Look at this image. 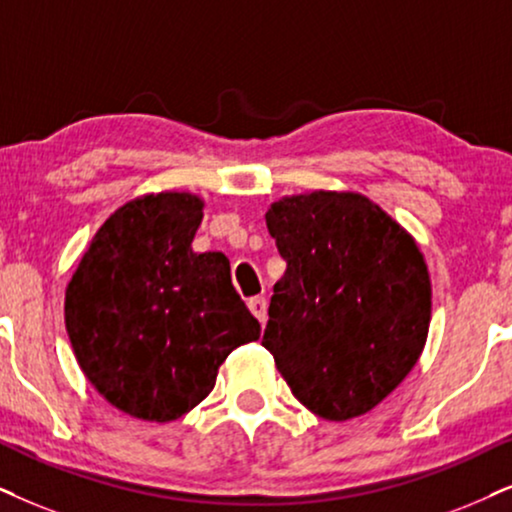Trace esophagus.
Wrapping results in <instances>:
<instances>
[{
    "mask_svg": "<svg viewBox=\"0 0 512 512\" xmlns=\"http://www.w3.org/2000/svg\"><path fill=\"white\" fill-rule=\"evenodd\" d=\"M248 307H250V312L255 314L257 321L267 323V300H264V297H250Z\"/></svg>",
    "mask_w": 512,
    "mask_h": 512,
    "instance_id": "esophagus-1",
    "label": "esophagus"
}]
</instances>
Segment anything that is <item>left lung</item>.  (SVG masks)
<instances>
[{
  "mask_svg": "<svg viewBox=\"0 0 512 512\" xmlns=\"http://www.w3.org/2000/svg\"><path fill=\"white\" fill-rule=\"evenodd\" d=\"M264 219L286 274L262 345L316 416H364L397 390L428 340L423 252L380 205L352 191L286 196Z\"/></svg>",
  "mask_w": 512,
  "mask_h": 512,
  "instance_id": "left-lung-1",
  "label": "left lung"
}]
</instances>
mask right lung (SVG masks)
<instances>
[{
  "mask_svg": "<svg viewBox=\"0 0 512 512\" xmlns=\"http://www.w3.org/2000/svg\"><path fill=\"white\" fill-rule=\"evenodd\" d=\"M203 198L146 193L96 231L66 288L82 373L115 409L170 423L212 392L219 366L260 338L222 252H193Z\"/></svg>",
  "mask_w": 512,
  "mask_h": 512,
  "instance_id": "add662e5",
  "label": "right lung"
}]
</instances>
